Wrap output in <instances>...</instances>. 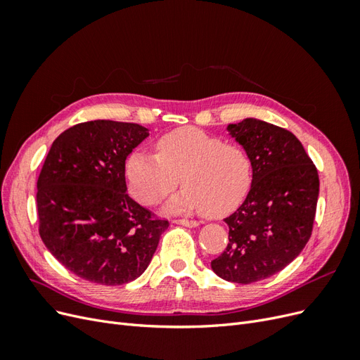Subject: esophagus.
Instances as JSON below:
<instances>
[{
	"label": "esophagus",
	"instance_id": "obj_1",
	"mask_svg": "<svg viewBox=\"0 0 360 360\" xmlns=\"http://www.w3.org/2000/svg\"><path fill=\"white\" fill-rule=\"evenodd\" d=\"M172 224L183 225V226H189V228L198 226V222H197V221H191V219H174V221H172Z\"/></svg>",
	"mask_w": 360,
	"mask_h": 360
}]
</instances>
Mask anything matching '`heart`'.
Wrapping results in <instances>:
<instances>
[{"mask_svg":"<svg viewBox=\"0 0 360 360\" xmlns=\"http://www.w3.org/2000/svg\"><path fill=\"white\" fill-rule=\"evenodd\" d=\"M252 160L246 150L197 127H180L156 143V155L136 150L126 163L130 193L144 205H156L179 186L167 212L200 210L222 217L236 210L252 184Z\"/></svg>","mask_w":360,"mask_h":360,"instance_id":"1","label":"heart"}]
</instances>
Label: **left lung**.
I'll return each instance as SVG.
<instances>
[{
    "mask_svg": "<svg viewBox=\"0 0 360 360\" xmlns=\"http://www.w3.org/2000/svg\"><path fill=\"white\" fill-rule=\"evenodd\" d=\"M226 130L246 150L254 176L243 204L224 219L228 245L212 269L225 281L252 284L288 266L308 243L320 180L290 130L257 118Z\"/></svg>",
    "mask_w": 360,
    "mask_h": 360,
    "instance_id": "obj_1",
    "label": "left lung"
}]
</instances>
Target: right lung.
<instances>
[{
  "label": "right lung",
  "mask_w": 360,
  "mask_h": 360,
  "mask_svg": "<svg viewBox=\"0 0 360 360\" xmlns=\"http://www.w3.org/2000/svg\"><path fill=\"white\" fill-rule=\"evenodd\" d=\"M148 136L135 123L94 120L53 141L37 180L39 234L72 274L123 285L144 274L168 221L127 195L126 158Z\"/></svg>",
  "instance_id": "right-lung-1"
}]
</instances>
